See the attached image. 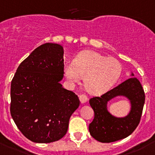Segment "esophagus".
<instances>
[{"mask_svg": "<svg viewBox=\"0 0 155 155\" xmlns=\"http://www.w3.org/2000/svg\"><path fill=\"white\" fill-rule=\"evenodd\" d=\"M79 99H80V101L81 104H85L87 101H88V97L86 94H82L79 96Z\"/></svg>", "mask_w": 155, "mask_h": 155, "instance_id": "obj_1", "label": "esophagus"}]
</instances>
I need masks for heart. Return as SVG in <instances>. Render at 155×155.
<instances>
[{"label":"heart","mask_w":155,"mask_h":155,"mask_svg":"<svg viewBox=\"0 0 155 155\" xmlns=\"http://www.w3.org/2000/svg\"><path fill=\"white\" fill-rule=\"evenodd\" d=\"M64 71L70 82H78L84 77L85 89L90 94H101L116 83L122 65L116 58L87 50L77 54L74 62L66 63Z\"/></svg>","instance_id":"b5f03b06"}]
</instances>
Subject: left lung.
I'll list each match as a JSON object with an SVG mask.
<instances>
[{"instance_id": "obj_1", "label": "left lung", "mask_w": 155, "mask_h": 155, "mask_svg": "<svg viewBox=\"0 0 155 155\" xmlns=\"http://www.w3.org/2000/svg\"><path fill=\"white\" fill-rule=\"evenodd\" d=\"M119 95L130 101L131 110L125 117H116L107 110L108 101ZM145 100L144 90L136 78L127 79L101 97L91 98L89 103L94 111V120L89 125L91 136L101 142L110 143L130 135L139 124Z\"/></svg>"}]
</instances>
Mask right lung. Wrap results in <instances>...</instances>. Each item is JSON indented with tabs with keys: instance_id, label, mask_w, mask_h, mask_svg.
Instances as JSON below:
<instances>
[{
	"instance_id": "right-lung-1",
	"label": "right lung",
	"mask_w": 155,
	"mask_h": 155,
	"mask_svg": "<svg viewBox=\"0 0 155 155\" xmlns=\"http://www.w3.org/2000/svg\"><path fill=\"white\" fill-rule=\"evenodd\" d=\"M64 49L45 43L19 65L10 87V114L26 138L36 143H50L66 134L69 119L80 101L64 89Z\"/></svg>"
}]
</instances>
